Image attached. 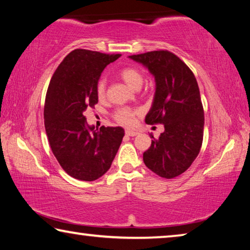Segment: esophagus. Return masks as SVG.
<instances>
[{
    "mask_svg": "<svg viewBox=\"0 0 250 250\" xmlns=\"http://www.w3.org/2000/svg\"><path fill=\"white\" fill-rule=\"evenodd\" d=\"M125 134L129 135V137H134V135L139 134V132L135 130H125Z\"/></svg>",
    "mask_w": 250,
    "mask_h": 250,
    "instance_id": "34e87169",
    "label": "esophagus"
}]
</instances>
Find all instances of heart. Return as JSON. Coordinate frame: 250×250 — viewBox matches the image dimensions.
<instances>
[{"label": "heart", "instance_id": "1", "mask_svg": "<svg viewBox=\"0 0 250 250\" xmlns=\"http://www.w3.org/2000/svg\"><path fill=\"white\" fill-rule=\"evenodd\" d=\"M120 77L125 80V82L129 84L130 87L138 89L141 87L143 83V73L141 69H139L135 66H125L121 68L119 71ZM105 90H107V83H105V78L100 77L96 84V92L99 99H104L105 97ZM139 111L137 109H132L129 107H121L118 108L115 112H113V119H115L118 124L122 125L129 126L134 124L135 117L138 116Z\"/></svg>", "mask_w": 250, "mask_h": 250}]
</instances>
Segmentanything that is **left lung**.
<instances>
[{
	"instance_id": "8db88e82",
	"label": "left lung",
	"mask_w": 250,
	"mask_h": 250,
	"mask_svg": "<svg viewBox=\"0 0 250 250\" xmlns=\"http://www.w3.org/2000/svg\"><path fill=\"white\" fill-rule=\"evenodd\" d=\"M129 57L146 66L155 77V97L146 122L164 125V132L158 139L151 135L153 140L143 153V162L159 176L173 179L192 166L202 147L204 109L196 78L170 50Z\"/></svg>"
}]
</instances>
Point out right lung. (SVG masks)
I'll return each mask as SVG.
<instances>
[{
  "label": "right lung",
  "mask_w": 250,
  "mask_h": 250,
  "mask_svg": "<svg viewBox=\"0 0 250 250\" xmlns=\"http://www.w3.org/2000/svg\"><path fill=\"white\" fill-rule=\"evenodd\" d=\"M120 54L83 48L71 50L50 79L45 98L44 124L55 158L67 174L95 181L107 172L122 142L120 126H87V108L98 103L96 84L104 67Z\"/></svg>",
  "instance_id": "add662e5"
}]
</instances>
